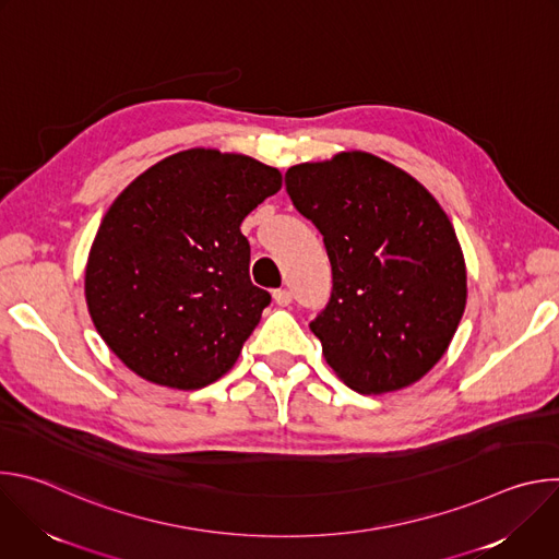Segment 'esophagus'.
<instances>
[{
  "label": "esophagus",
  "mask_w": 559,
  "mask_h": 559,
  "mask_svg": "<svg viewBox=\"0 0 559 559\" xmlns=\"http://www.w3.org/2000/svg\"><path fill=\"white\" fill-rule=\"evenodd\" d=\"M274 300H276V305H281V307H287V305L292 302V292H289V289H285V287H281V289H274Z\"/></svg>",
  "instance_id": "1"
}]
</instances>
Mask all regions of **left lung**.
<instances>
[{
	"mask_svg": "<svg viewBox=\"0 0 559 559\" xmlns=\"http://www.w3.org/2000/svg\"><path fill=\"white\" fill-rule=\"evenodd\" d=\"M294 207L323 234L332 294L309 330L358 393L420 380L447 352L466 302L453 225L407 173L367 152L285 173Z\"/></svg>",
	"mask_w": 559,
	"mask_h": 559,
	"instance_id": "8db88e82",
	"label": "left lung"
}]
</instances>
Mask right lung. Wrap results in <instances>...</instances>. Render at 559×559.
I'll return each mask as SVG.
<instances>
[{
  "label": "right lung",
  "instance_id": "add662e5",
  "mask_svg": "<svg viewBox=\"0 0 559 559\" xmlns=\"http://www.w3.org/2000/svg\"><path fill=\"white\" fill-rule=\"evenodd\" d=\"M281 173L194 147L136 177L106 212L86 300L106 345L141 378L201 389L231 369L270 305L250 281L243 218Z\"/></svg>",
  "mask_w": 559,
  "mask_h": 559
}]
</instances>
